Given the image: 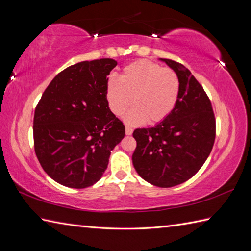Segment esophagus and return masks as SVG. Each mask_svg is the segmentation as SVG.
Wrapping results in <instances>:
<instances>
[{
    "label": "esophagus",
    "instance_id": "34e87169",
    "mask_svg": "<svg viewBox=\"0 0 251 251\" xmlns=\"http://www.w3.org/2000/svg\"><path fill=\"white\" fill-rule=\"evenodd\" d=\"M125 130H126V135H128V136H130L132 134V131H134V130H132L131 127H129V126H126Z\"/></svg>",
    "mask_w": 251,
    "mask_h": 251
}]
</instances>
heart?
Returning a JSON list of instances; mask_svg holds the SVG:
<instances>
[{"instance_id":"1","label":"heart","mask_w":251,"mask_h":251,"mask_svg":"<svg viewBox=\"0 0 251 251\" xmlns=\"http://www.w3.org/2000/svg\"><path fill=\"white\" fill-rule=\"evenodd\" d=\"M181 83L178 74L169 68L149 60H138L124 68L121 78L111 76L106 82V99L117 116L125 113L130 125L147 121L156 124L174 111L178 102Z\"/></svg>"}]
</instances>
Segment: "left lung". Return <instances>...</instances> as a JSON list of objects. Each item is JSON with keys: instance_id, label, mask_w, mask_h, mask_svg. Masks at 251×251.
Listing matches in <instances>:
<instances>
[{"instance_id": "left-lung-1", "label": "left lung", "mask_w": 251, "mask_h": 251, "mask_svg": "<svg viewBox=\"0 0 251 251\" xmlns=\"http://www.w3.org/2000/svg\"><path fill=\"white\" fill-rule=\"evenodd\" d=\"M178 74V102L166 119L150 128H137L132 154L136 172L149 183L172 188L193 177L214 147L216 120L209 98L189 69L161 59Z\"/></svg>"}]
</instances>
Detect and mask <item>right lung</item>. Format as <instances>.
<instances>
[{
	"mask_svg": "<svg viewBox=\"0 0 251 251\" xmlns=\"http://www.w3.org/2000/svg\"><path fill=\"white\" fill-rule=\"evenodd\" d=\"M116 65L102 58L68 67L35 108L36 157L52 180L68 188L84 189L99 181L111 151L125 136V126L106 99V76Z\"/></svg>",
	"mask_w": 251,
	"mask_h": 251,
	"instance_id": "obj_1",
	"label": "right lung"
}]
</instances>
